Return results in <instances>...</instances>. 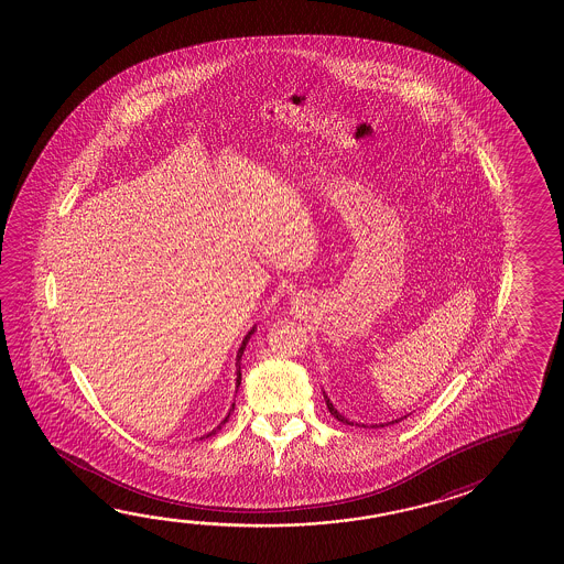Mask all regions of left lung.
Wrapping results in <instances>:
<instances>
[{
	"label": "left lung",
	"mask_w": 564,
	"mask_h": 564,
	"mask_svg": "<svg viewBox=\"0 0 564 564\" xmlns=\"http://www.w3.org/2000/svg\"><path fill=\"white\" fill-rule=\"evenodd\" d=\"M323 400H325V403H327V410L332 412V415H334L335 420H339V422H344L345 425H359V427H366L368 424H361V422H354V420H349L347 415L341 414L337 408H335L334 402L329 400V395L325 393V390H323ZM410 414L402 415V417H398V420H391V422H386V424H371V427H386V425H393V424H400L402 420H405Z\"/></svg>",
	"instance_id": "1"
}]
</instances>
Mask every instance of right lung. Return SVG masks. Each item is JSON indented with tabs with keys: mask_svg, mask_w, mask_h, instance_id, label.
Instances as JSON below:
<instances>
[{
	"mask_svg": "<svg viewBox=\"0 0 564 564\" xmlns=\"http://www.w3.org/2000/svg\"><path fill=\"white\" fill-rule=\"evenodd\" d=\"M254 332H257V325H253V327H251V332H249V334L245 335V339H242L241 347H239V351H237V364H235V368H237V371H235V376H237V378H235V393H237V390H239V386H241L242 351H245V347H247V344H249V339H251V335H253ZM232 412H235V402L230 403L229 412H227V415H225V417H223V422H220V424L217 425V427H215V430H210V432H208V434H205V436H200V440H203V437H210V436H213V434H217V432H219L220 427H223V425L227 424V420H229L230 415H232Z\"/></svg>",
	"mask_w": 564,
	"mask_h": 564,
	"instance_id": "add662e5",
	"label": "right lung"
}]
</instances>
